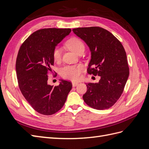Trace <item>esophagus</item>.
Returning a JSON list of instances; mask_svg holds the SVG:
<instances>
[{"mask_svg":"<svg viewBox=\"0 0 149 149\" xmlns=\"http://www.w3.org/2000/svg\"><path fill=\"white\" fill-rule=\"evenodd\" d=\"M78 84V82H72V85H73V87H75Z\"/></svg>","mask_w":149,"mask_h":149,"instance_id":"obj_1","label":"esophagus"}]
</instances>
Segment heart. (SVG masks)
I'll return each instance as SVG.
<instances>
[{
	"instance_id": "heart-1",
	"label": "heart",
	"mask_w": 149,
	"mask_h": 149,
	"mask_svg": "<svg viewBox=\"0 0 149 149\" xmlns=\"http://www.w3.org/2000/svg\"><path fill=\"white\" fill-rule=\"evenodd\" d=\"M66 46L71 51L77 54L79 52H84V45L83 43L78 38H72L66 42ZM61 51L60 48H56L53 52V59L58 61L60 60ZM83 67L81 65H68L62 68L60 70V74L65 79L71 81H77L81 77Z\"/></svg>"
}]
</instances>
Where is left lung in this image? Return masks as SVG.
Returning a JSON list of instances; mask_svg holds the SVG:
<instances>
[{
    "instance_id": "1",
    "label": "left lung",
    "mask_w": 149,
    "mask_h": 149,
    "mask_svg": "<svg viewBox=\"0 0 149 149\" xmlns=\"http://www.w3.org/2000/svg\"><path fill=\"white\" fill-rule=\"evenodd\" d=\"M73 31L91 52L88 73L101 77L98 83L86 84L83 100L94 109L110 108L120 97L129 75L123 45L109 31L99 26L74 29Z\"/></svg>"
}]
</instances>
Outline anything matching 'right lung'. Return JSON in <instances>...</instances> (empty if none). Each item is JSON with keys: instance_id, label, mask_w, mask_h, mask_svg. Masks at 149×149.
Listing matches in <instances>:
<instances>
[{"instance_id": "add662e5", "label": "right lung", "mask_w": 149, "mask_h": 149, "mask_svg": "<svg viewBox=\"0 0 149 149\" xmlns=\"http://www.w3.org/2000/svg\"><path fill=\"white\" fill-rule=\"evenodd\" d=\"M71 30L49 28L35 31L22 45L16 60L19 88L30 106L43 115H52L64 106L72 84L60 79L56 86L48 83L54 65L53 52Z\"/></svg>"}]
</instances>
